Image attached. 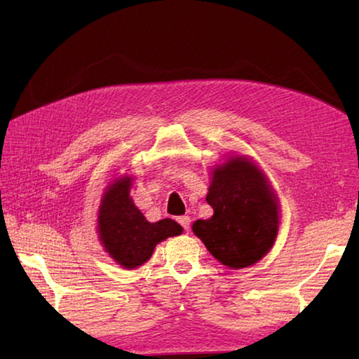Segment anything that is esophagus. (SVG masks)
I'll use <instances>...</instances> for the list:
<instances>
[{"label": "esophagus", "instance_id": "esophagus-1", "mask_svg": "<svg viewBox=\"0 0 359 359\" xmlns=\"http://www.w3.org/2000/svg\"><path fill=\"white\" fill-rule=\"evenodd\" d=\"M177 222L182 225V228H184V230H188L189 225H191V217H189V216H180L177 219Z\"/></svg>", "mask_w": 359, "mask_h": 359}]
</instances>
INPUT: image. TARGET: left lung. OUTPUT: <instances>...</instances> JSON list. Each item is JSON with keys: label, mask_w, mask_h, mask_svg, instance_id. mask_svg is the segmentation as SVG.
<instances>
[{"label": "left lung", "mask_w": 359, "mask_h": 359, "mask_svg": "<svg viewBox=\"0 0 359 359\" xmlns=\"http://www.w3.org/2000/svg\"><path fill=\"white\" fill-rule=\"evenodd\" d=\"M207 202L215 212L196 220L193 231L219 262L245 269L269 253L278 236L279 203L250 158L230 157L212 171Z\"/></svg>", "instance_id": "left-lung-1"}]
</instances>
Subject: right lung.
<instances>
[{"label": "right lung", "instance_id": "add662e5", "mask_svg": "<svg viewBox=\"0 0 359 359\" xmlns=\"http://www.w3.org/2000/svg\"><path fill=\"white\" fill-rule=\"evenodd\" d=\"M131 185L128 175L114 180L98 208V238L114 261L128 270L147 262L158 242L184 231L172 219L148 222L129 197Z\"/></svg>", "mask_w": 359, "mask_h": 359}]
</instances>
